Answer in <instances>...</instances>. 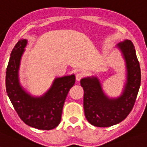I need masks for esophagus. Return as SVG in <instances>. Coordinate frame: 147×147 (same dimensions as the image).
<instances>
[{"instance_id": "obj_1", "label": "esophagus", "mask_w": 147, "mask_h": 147, "mask_svg": "<svg viewBox=\"0 0 147 147\" xmlns=\"http://www.w3.org/2000/svg\"><path fill=\"white\" fill-rule=\"evenodd\" d=\"M84 76H85V75H84V73H83V72H79V73H77L76 74V80H77V81H80V80L82 79V78H83Z\"/></svg>"}]
</instances>
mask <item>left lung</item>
<instances>
[{
    "instance_id": "1",
    "label": "left lung",
    "mask_w": 147,
    "mask_h": 147,
    "mask_svg": "<svg viewBox=\"0 0 147 147\" xmlns=\"http://www.w3.org/2000/svg\"><path fill=\"white\" fill-rule=\"evenodd\" d=\"M126 62L127 82L121 96L108 98L104 94L96 78L81 81L84 89V108L87 121L97 127H108L120 123L131 111L136 101L141 81L139 61L132 42L126 40L118 44Z\"/></svg>"
}]
</instances>
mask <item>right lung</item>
Here are the masks:
<instances>
[{
  "mask_svg": "<svg viewBox=\"0 0 147 147\" xmlns=\"http://www.w3.org/2000/svg\"><path fill=\"white\" fill-rule=\"evenodd\" d=\"M26 45V39H20L11 52L6 71L7 95L18 117L25 124L38 129L51 130L60 124L64 102L76 82V77L71 75L56 78L43 96H30L22 88L18 78L21 57Z\"/></svg>",
  "mask_w": 147,
  "mask_h": 147,
  "instance_id": "1",
  "label": "right lung"
}]
</instances>
